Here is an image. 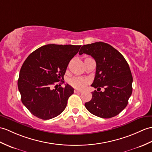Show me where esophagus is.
<instances>
[{
    "label": "esophagus",
    "instance_id": "1",
    "mask_svg": "<svg viewBox=\"0 0 152 152\" xmlns=\"http://www.w3.org/2000/svg\"><path fill=\"white\" fill-rule=\"evenodd\" d=\"M74 92H75V93H79V94L82 93V91H77V90H75V91H74Z\"/></svg>",
    "mask_w": 152,
    "mask_h": 152
}]
</instances>
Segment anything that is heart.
Masks as SVG:
<instances>
[{
  "label": "heart",
  "instance_id": "heart-1",
  "mask_svg": "<svg viewBox=\"0 0 152 152\" xmlns=\"http://www.w3.org/2000/svg\"><path fill=\"white\" fill-rule=\"evenodd\" d=\"M88 83H89V80L87 79L83 78V77H73V78L70 80V85L77 89H84Z\"/></svg>",
  "mask_w": 152,
  "mask_h": 152
}]
</instances>
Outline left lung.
I'll return each instance as SVG.
<instances>
[{"label": "left lung", "instance_id": "8db88e82", "mask_svg": "<svg viewBox=\"0 0 152 152\" xmlns=\"http://www.w3.org/2000/svg\"><path fill=\"white\" fill-rule=\"evenodd\" d=\"M86 54L94 59L96 74L91 86L101 89L92 92V99L85 104L91 113L104 118L118 115L128 105L132 93L133 77L128 63L121 53L104 42L83 45L79 54Z\"/></svg>", "mask_w": 152, "mask_h": 152}]
</instances>
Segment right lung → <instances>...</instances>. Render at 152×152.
I'll return each instance as SVG.
<instances>
[{"instance_id": "add662e5", "label": "right lung", "mask_w": 152, "mask_h": 152, "mask_svg": "<svg viewBox=\"0 0 152 152\" xmlns=\"http://www.w3.org/2000/svg\"><path fill=\"white\" fill-rule=\"evenodd\" d=\"M80 47L81 45L49 44L28 56L21 66L17 86L21 101L31 114L49 120L64 111L74 89L69 84L65 87L51 88L56 82L64 80L69 63Z\"/></svg>"}]
</instances>
